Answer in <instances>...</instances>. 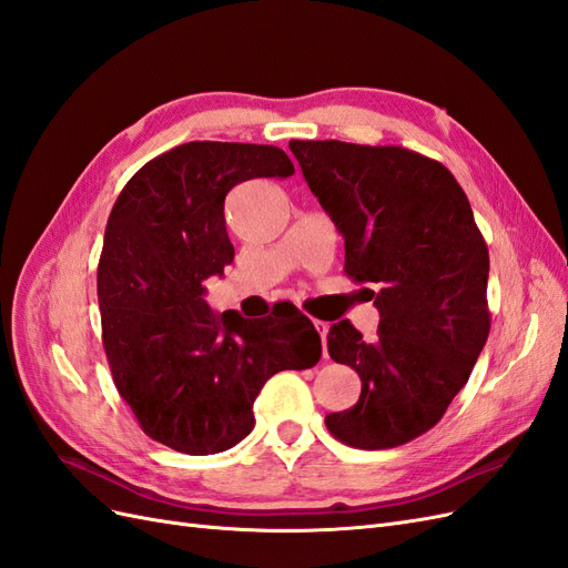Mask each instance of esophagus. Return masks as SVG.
Returning a JSON list of instances; mask_svg holds the SVG:
<instances>
[{
  "mask_svg": "<svg viewBox=\"0 0 568 568\" xmlns=\"http://www.w3.org/2000/svg\"><path fill=\"white\" fill-rule=\"evenodd\" d=\"M315 329L320 332L322 343H324V341H326V334H329V324L322 322V320H315ZM324 357H329V353H326V348H324Z\"/></svg>",
  "mask_w": 568,
  "mask_h": 568,
  "instance_id": "1",
  "label": "esophagus"
}]
</instances>
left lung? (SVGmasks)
I'll use <instances>...</instances> for the list:
<instances>
[{
  "mask_svg": "<svg viewBox=\"0 0 568 568\" xmlns=\"http://www.w3.org/2000/svg\"><path fill=\"white\" fill-rule=\"evenodd\" d=\"M346 242L343 272L379 311L365 341L343 320L329 355L357 372L359 400L326 428L359 450L403 445L436 426L467 384L490 332L488 246L453 173L403 146L288 142Z\"/></svg>",
  "mask_w": 568,
  "mask_h": 568,
  "instance_id": "left-lung-1",
  "label": "left lung"
}]
</instances>
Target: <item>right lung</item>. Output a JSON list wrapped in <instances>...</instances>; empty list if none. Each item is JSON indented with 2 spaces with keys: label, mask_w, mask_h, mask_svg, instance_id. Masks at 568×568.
Listing matches in <instances>:
<instances>
[{
  "label": "right lung",
  "mask_w": 568,
  "mask_h": 568,
  "mask_svg": "<svg viewBox=\"0 0 568 568\" xmlns=\"http://www.w3.org/2000/svg\"><path fill=\"white\" fill-rule=\"evenodd\" d=\"M288 175L294 163L277 146L189 142L136 170L109 215L97 296L113 384L142 432L178 453L234 448L270 376L322 355L294 305L251 322L203 301V282L234 261L230 189Z\"/></svg>",
  "instance_id": "add662e5"
}]
</instances>
